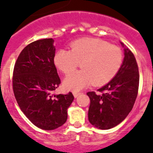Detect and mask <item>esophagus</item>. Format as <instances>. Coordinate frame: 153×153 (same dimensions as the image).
<instances>
[{"label":"esophagus","instance_id":"esophagus-1","mask_svg":"<svg viewBox=\"0 0 153 153\" xmlns=\"http://www.w3.org/2000/svg\"><path fill=\"white\" fill-rule=\"evenodd\" d=\"M80 94H81V93L79 92H76V91H74L73 92V95L75 97H78V95H80Z\"/></svg>","mask_w":153,"mask_h":153}]
</instances>
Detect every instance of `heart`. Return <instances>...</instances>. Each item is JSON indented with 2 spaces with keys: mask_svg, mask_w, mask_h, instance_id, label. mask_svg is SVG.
<instances>
[{
  "mask_svg": "<svg viewBox=\"0 0 153 153\" xmlns=\"http://www.w3.org/2000/svg\"><path fill=\"white\" fill-rule=\"evenodd\" d=\"M71 50H59L54 56L56 66L65 75L80 65L82 69L68 75L63 82L66 89L78 91L88 85L102 86L110 81L123 63L119 47L99 38H85L70 44Z\"/></svg>",
  "mask_w": 153,
  "mask_h": 153,
  "instance_id": "1",
  "label": "heart"
}]
</instances>
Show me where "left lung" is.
Returning a JSON list of instances; mask_svg holds the SVG:
<instances>
[{
	"instance_id": "1",
	"label": "left lung",
	"mask_w": 153,
	"mask_h": 153,
	"mask_svg": "<svg viewBox=\"0 0 153 153\" xmlns=\"http://www.w3.org/2000/svg\"><path fill=\"white\" fill-rule=\"evenodd\" d=\"M139 81V69L134 55L130 50L125 49L123 63L112 81L98 89V93H87L91 100L88 119L91 125L107 130L121 123L134 105Z\"/></svg>"
}]
</instances>
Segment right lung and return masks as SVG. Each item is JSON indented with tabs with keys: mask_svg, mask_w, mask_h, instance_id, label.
I'll list each match as a JSON object with an SVG mask.
<instances>
[{
	"mask_svg": "<svg viewBox=\"0 0 153 153\" xmlns=\"http://www.w3.org/2000/svg\"><path fill=\"white\" fill-rule=\"evenodd\" d=\"M52 38L27 45L19 55L13 73V90L19 106L31 123L54 130L67 120L73 94L55 95L61 83L54 64L56 49Z\"/></svg>",
	"mask_w": 153,
	"mask_h": 153,
	"instance_id": "add662e5",
	"label": "right lung"
}]
</instances>
